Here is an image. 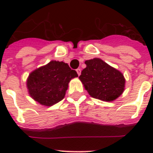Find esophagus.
Here are the masks:
<instances>
[{
    "mask_svg": "<svg viewBox=\"0 0 153 153\" xmlns=\"http://www.w3.org/2000/svg\"><path fill=\"white\" fill-rule=\"evenodd\" d=\"M76 71H77V74H78V75L79 76L80 74H81V69H79V68H78V69H77V70H76Z\"/></svg>",
    "mask_w": 153,
    "mask_h": 153,
    "instance_id": "obj_1",
    "label": "esophagus"
}]
</instances>
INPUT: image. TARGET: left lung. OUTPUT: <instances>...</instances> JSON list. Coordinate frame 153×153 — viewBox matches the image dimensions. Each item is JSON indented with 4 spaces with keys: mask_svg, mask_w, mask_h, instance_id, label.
I'll list each match as a JSON object with an SVG mask.
<instances>
[{
    "mask_svg": "<svg viewBox=\"0 0 153 153\" xmlns=\"http://www.w3.org/2000/svg\"><path fill=\"white\" fill-rule=\"evenodd\" d=\"M85 64L79 79L93 98L112 102L125 91V79L120 71L100 58L86 60Z\"/></svg>",
    "mask_w": 153,
    "mask_h": 153,
    "instance_id": "obj_1",
    "label": "left lung"
}]
</instances>
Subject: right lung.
I'll return each mask as SVG.
<instances>
[{"instance_id": "right-lung-1", "label": "right lung", "mask_w": 153, "mask_h": 153, "mask_svg": "<svg viewBox=\"0 0 153 153\" xmlns=\"http://www.w3.org/2000/svg\"><path fill=\"white\" fill-rule=\"evenodd\" d=\"M76 77V71L67 63L51 60L29 74L26 83L28 94L42 106H53L65 97L70 81Z\"/></svg>"}]
</instances>
